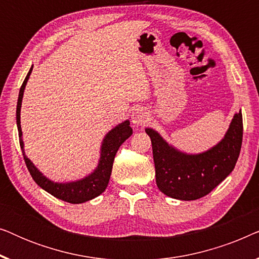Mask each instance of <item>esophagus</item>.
<instances>
[{"label": "esophagus", "mask_w": 259, "mask_h": 259, "mask_svg": "<svg viewBox=\"0 0 259 259\" xmlns=\"http://www.w3.org/2000/svg\"><path fill=\"white\" fill-rule=\"evenodd\" d=\"M147 121V113L144 108H136L132 113V122L140 126Z\"/></svg>", "instance_id": "34e87169"}]
</instances>
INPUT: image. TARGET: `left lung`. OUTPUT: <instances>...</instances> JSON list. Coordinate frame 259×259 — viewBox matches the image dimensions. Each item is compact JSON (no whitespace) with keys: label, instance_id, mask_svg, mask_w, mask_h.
I'll list each match as a JSON object with an SVG mask.
<instances>
[{"label":"left lung","instance_id":"1","mask_svg":"<svg viewBox=\"0 0 259 259\" xmlns=\"http://www.w3.org/2000/svg\"><path fill=\"white\" fill-rule=\"evenodd\" d=\"M153 150L155 182L166 196L196 200L217 187L235 168L243 140L242 112L233 116L221 143L200 154H185L166 143L152 128H146Z\"/></svg>","mask_w":259,"mask_h":259}]
</instances>
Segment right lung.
<instances>
[{"mask_svg": "<svg viewBox=\"0 0 259 259\" xmlns=\"http://www.w3.org/2000/svg\"><path fill=\"white\" fill-rule=\"evenodd\" d=\"M33 70L31 67L29 72H28L26 79H24L22 86L20 88L19 93V100H17V107H16V122H17V130H19V138H20V146L22 150L23 159L26 162L28 171H29L31 178L34 182L37 184L38 186L42 187L52 196H54L59 199L70 204H81L84 201H88L93 198L100 196V194L106 190L108 185L109 178H111L113 161H114L115 154L118 152L119 147L126 139L132 136V128L130 126V121L126 120L125 122L120 123L113 128L107 136L105 137L104 143L101 146V155L100 160H99V165L95 171L90 175L86 178L77 180V182L73 183H66V184H59L54 183L52 180L46 178L38 169L35 167L33 162L26 157L23 151V141H22V131H21V121H20V112H21V105H22V98L24 87H26L27 81L29 79V75Z\"/></svg>", "mask_w": 259, "mask_h": 259, "instance_id": "1", "label": "right lung"}]
</instances>
